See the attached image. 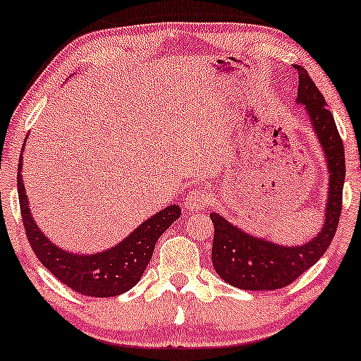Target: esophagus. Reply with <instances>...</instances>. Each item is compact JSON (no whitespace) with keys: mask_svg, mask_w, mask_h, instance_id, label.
Masks as SVG:
<instances>
[{"mask_svg":"<svg viewBox=\"0 0 361 361\" xmlns=\"http://www.w3.org/2000/svg\"><path fill=\"white\" fill-rule=\"evenodd\" d=\"M211 201V194H209V189L204 188V185H195L185 195V209L189 211H199V209H204Z\"/></svg>","mask_w":361,"mask_h":361,"instance_id":"esophagus-1","label":"esophagus"}]
</instances>
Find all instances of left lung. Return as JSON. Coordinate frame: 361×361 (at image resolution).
Wrapping results in <instances>:
<instances>
[{
    "label": "left lung",
    "mask_w": 361,
    "mask_h": 361,
    "mask_svg": "<svg viewBox=\"0 0 361 361\" xmlns=\"http://www.w3.org/2000/svg\"><path fill=\"white\" fill-rule=\"evenodd\" d=\"M295 70L300 77L296 104L305 105L330 172L324 224L308 243L301 246H281L244 233L217 212H212V264L216 273L231 286L249 291L279 289L300 278L326 252L340 222L345 182L343 142L322 92L303 66L296 65Z\"/></svg>",
    "instance_id": "1"
}]
</instances>
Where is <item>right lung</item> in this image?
I'll return each instance as SVG.
<instances>
[{"instance_id": "add662e5", "label": "right lung", "mask_w": 361, "mask_h": 361, "mask_svg": "<svg viewBox=\"0 0 361 361\" xmlns=\"http://www.w3.org/2000/svg\"><path fill=\"white\" fill-rule=\"evenodd\" d=\"M21 162L23 155H20L18 162V195H20L21 217H23L30 246L33 247V252L44 268L66 284V288L85 296H118L135 286L149 266L157 239L166 233L173 221L180 217V207L172 204L162 209L155 216L144 221L139 228H135L122 243L106 251L97 255L68 252L53 244L31 216L28 195L21 179Z\"/></svg>"}]
</instances>
